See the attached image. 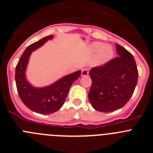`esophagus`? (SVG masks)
I'll use <instances>...</instances> for the list:
<instances>
[{"label": "esophagus", "instance_id": "esophagus-1", "mask_svg": "<svg viewBox=\"0 0 153 153\" xmlns=\"http://www.w3.org/2000/svg\"><path fill=\"white\" fill-rule=\"evenodd\" d=\"M89 74V70L88 69H83L82 72H81V75L82 76H87Z\"/></svg>", "mask_w": 153, "mask_h": 153}]
</instances>
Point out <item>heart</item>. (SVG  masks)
<instances>
[{"label": "heart", "mask_w": 153, "mask_h": 153, "mask_svg": "<svg viewBox=\"0 0 153 153\" xmlns=\"http://www.w3.org/2000/svg\"><path fill=\"white\" fill-rule=\"evenodd\" d=\"M92 51L94 52L100 51L98 55L99 62L104 63L108 60H109L112 58L113 55V51L110 46H104L102 47V44L101 43H94L92 44Z\"/></svg>", "instance_id": "obj_1"}]
</instances>
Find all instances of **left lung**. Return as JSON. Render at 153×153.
<instances>
[{
	"label": "left lung",
	"instance_id": "1",
	"mask_svg": "<svg viewBox=\"0 0 153 153\" xmlns=\"http://www.w3.org/2000/svg\"><path fill=\"white\" fill-rule=\"evenodd\" d=\"M116 47L119 56L90 71L89 100L96 110L103 113L123 107L137 84L139 73L134 57L122 46Z\"/></svg>",
	"mask_w": 153,
	"mask_h": 153
}]
</instances>
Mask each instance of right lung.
Segmentation results:
<instances>
[{
    "mask_svg": "<svg viewBox=\"0 0 153 153\" xmlns=\"http://www.w3.org/2000/svg\"><path fill=\"white\" fill-rule=\"evenodd\" d=\"M53 37L50 35L27 47L21 55L15 70V80L19 97L30 110L40 114H51L62 107L71 85L79 77L81 71H77L61 78L56 83L44 88H35L25 77V70L32 51L41 47Z\"/></svg>",
    "mask_w": 153,
    "mask_h": 153,
    "instance_id": "add662e5",
    "label": "right lung"
}]
</instances>
